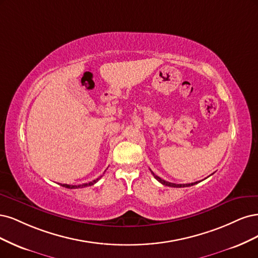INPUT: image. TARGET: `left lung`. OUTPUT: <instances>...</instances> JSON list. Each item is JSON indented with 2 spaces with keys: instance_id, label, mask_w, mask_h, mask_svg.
Segmentation results:
<instances>
[{
  "instance_id": "left-lung-1",
  "label": "left lung",
  "mask_w": 258,
  "mask_h": 258,
  "mask_svg": "<svg viewBox=\"0 0 258 258\" xmlns=\"http://www.w3.org/2000/svg\"><path fill=\"white\" fill-rule=\"evenodd\" d=\"M152 172V174H153V177L159 181V182H161V183L163 184V185H167V186H170V187H186V186H190V185H194V184H196L197 182H194V183H186V184H176V183H171V182H168V181H165V180H163L162 178H160L159 176H156V174L153 172V171H151Z\"/></svg>"
}]
</instances>
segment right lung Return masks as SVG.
Masks as SVG:
<instances>
[{
    "mask_svg": "<svg viewBox=\"0 0 258 258\" xmlns=\"http://www.w3.org/2000/svg\"><path fill=\"white\" fill-rule=\"evenodd\" d=\"M99 179H101V177L97 178V179H95V180H93V181L89 182V183H84V184H79V185H70V184H61V185H62V186H64V187H66V188H79V187H86V186H91V185L95 184L96 182H97Z\"/></svg>",
    "mask_w": 258,
    "mask_h": 258,
    "instance_id": "1",
    "label": "right lung"
}]
</instances>
